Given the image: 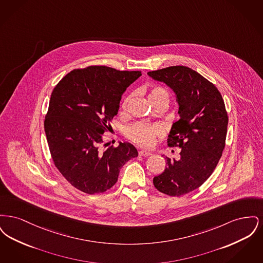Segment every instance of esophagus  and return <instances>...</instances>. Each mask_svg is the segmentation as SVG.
Returning <instances> with one entry per match:
<instances>
[{"label":"esophagus","instance_id":"obj_1","mask_svg":"<svg viewBox=\"0 0 263 263\" xmlns=\"http://www.w3.org/2000/svg\"><path fill=\"white\" fill-rule=\"evenodd\" d=\"M139 156L140 157H148V156H151L152 155V153H150V152H148V151H144V150H141L139 151Z\"/></svg>","mask_w":263,"mask_h":263}]
</instances>
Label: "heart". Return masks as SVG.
<instances>
[{
	"label": "heart",
	"instance_id": "heart-1",
	"mask_svg": "<svg viewBox=\"0 0 263 263\" xmlns=\"http://www.w3.org/2000/svg\"><path fill=\"white\" fill-rule=\"evenodd\" d=\"M149 98L154 105H157L159 103L168 104L171 95L166 88L163 87H154L151 88ZM132 99H133V95H129L124 99L122 102L123 110H126L128 108V105ZM125 133L126 136L134 143L140 145L141 147L149 148L155 144L156 138L163 134V130L160 126L150 125V124L139 122L136 124L127 127Z\"/></svg>",
	"mask_w": 263,
	"mask_h": 263
}]
</instances>
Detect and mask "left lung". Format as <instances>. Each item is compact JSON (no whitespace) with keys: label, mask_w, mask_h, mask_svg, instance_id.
<instances>
[{"label":"left lung","mask_w":263,"mask_h":263,"mask_svg":"<svg viewBox=\"0 0 263 263\" xmlns=\"http://www.w3.org/2000/svg\"><path fill=\"white\" fill-rule=\"evenodd\" d=\"M148 75L173 88L179 105L180 118L167 138V146L181 149L179 159L165 157V170L153 179L160 192L178 197L200 187L222 157L229 121L225 102L214 84L185 66Z\"/></svg>","instance_id":"left-lung-1"}]
</instances>
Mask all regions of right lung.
Masks as SVG:
<instances>
[{
    "mask_svg": "<svg viewBox=\"0 0 263 263\" xmlns=\"http://www.w3.org/2000/svg\"><path fill=\"white\" fill-rule=\"evenodd\" d=\"M140 71L88 66L68 73L51 93L44 130L53 163L74 187L98 194L116 183L120 168L136 158L130 143L103 144L126 88ZM105 149H102V147Z\"/></svg>",
    "mask_w": 263,
    "mask_h": 263,
    "instance_id": "obj_1",
    "label": "right lung"
}]
</instances>
